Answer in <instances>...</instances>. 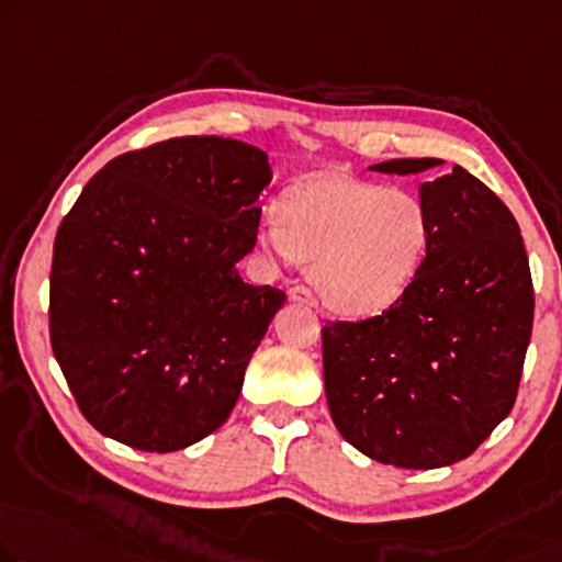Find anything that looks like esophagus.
Listing matches in <instances>:
<instances>
[{"label":"esophagus","mask_w":562,"mask_h":562,"mask_svg":"<svg viewBox=\"0 0 562 562\" xmlns=\"http://www.w3.org/2000/svg\"><path fill=\"white\" fill-rule=\"evenodd\" d=\"M290 300L300 305H315V295L307 288H303V284H297V288L290 290Z\"/></svg>","instance_id":"34e87169"}]
</instances>
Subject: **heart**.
<instances>
[{"label": "heart", "mask_w": 562, "mask_h": 562, "mask_svg": "<svg viewBox=\"0 0 562 562\" xmlns=\"http://www.w3.org/2000/svg\"><path fill=\"white\" fill-rule=\"evenodd\" d=\"M431 220L414 191L350 176H313L278 201V222L257 232L272 259L310 265L323 303L375 315L408 290L429 252Z\"/></svg>", "instance_id": "1"}]
</instances>
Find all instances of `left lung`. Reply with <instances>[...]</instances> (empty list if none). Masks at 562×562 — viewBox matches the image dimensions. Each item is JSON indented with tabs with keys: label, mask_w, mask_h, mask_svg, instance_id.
<instances>
[{
	"label": "left lung",
	"mask_w": 562,
	"mask_h": 562,
	"mask_svg": "<svg viewBox=\"0 0 562 562\" xmlns=\"http://www.w3.org/2000/svg\"><path fill=\"white\" fill-rule=\"evenodd\" d=\"M439 158H393L381 173L434 171ZM429 252L381 315L323 328L335 429L366 457L404 469L467 459L513 412L532 333L530 262L495 191L454 166L418 187Z\"/></svg>",
	"instance_id": "8db88e82"
}]
</instances>
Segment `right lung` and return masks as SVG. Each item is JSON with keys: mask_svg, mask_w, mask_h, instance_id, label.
<instances>
[{"mask_svg": "<svg viewBox=\"0 0 562 562\" xmlns=\"http://www.w3.org/2000/svg\"><path fill=\"white\" fill-rule=\"evenodd\" d=\"M267 154L169 138L105 164L55 237L49 340L82 416L140 451H179L227 422L284 305L237 262L255 249Z\"/></svg>", "mask_w": 562, "mask_h": 562, "instance_id": "1", "label": "right lung"}]
</instances>
